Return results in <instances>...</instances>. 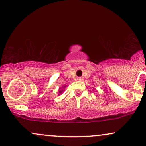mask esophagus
I'll list each match as a JSON object with an SVG mask.
<instances>
[{
    "instance_id": "esophagus-1",
    "label": "esophagus",
    "mask_w": 146,
    "mask_h": 146,
    "mask_svg": "<svg viewBox=\"0 0 146 146\" xmlns=\"http://www.w3.org/2000/svg\"><path fill=\"white\" fill-rule=\"evenodd\" d=\"M77 80H79V81H81V80H82V78H81V77H79V78H78V79H77Z\"/></svg>"
}]
</instances>
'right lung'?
Instances as JSON below:
<instances>
[{"instance_id":"right-lung-1","label":"right lung","mask_w":146,"mask_h":146,"mask_svg":"<svg viewBox=\"0 0 146 146\" xmlns=\"http://www.w3.org/2000/svg\"><path fill=\"white\" fill-rule=\"evenodd\" d=\"M63 87H65V86H63ZM62 91H63V90H61V91H59V93H62Z\"/></svg>"}]
</instances>
